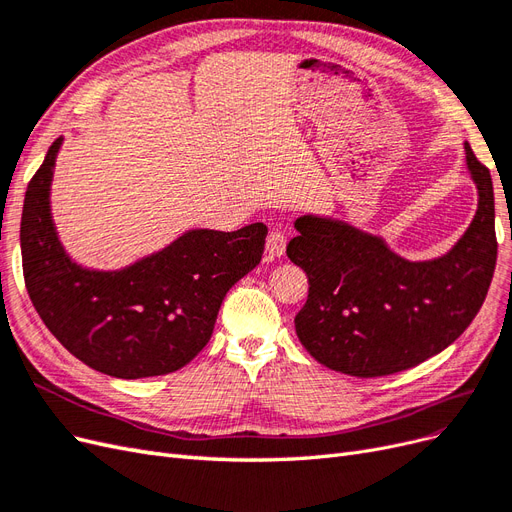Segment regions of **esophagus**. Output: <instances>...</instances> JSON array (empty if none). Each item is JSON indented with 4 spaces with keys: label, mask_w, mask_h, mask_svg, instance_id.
<instances>
[{
    "label": "esophagus",
    "mask_w": 512,
    "mask_h": 512,
    "mask_svg": "<svg viewBox=\"0 0 512 512\" xmlns=\"http://www.w3.org/2000/svg\"><path fill=\"white\" fill-rule=\"evenodd\" d=\"M287 249V236L280 232V229H272L268 240H266V259H276L280 255H285Z\"/></svg>",
    "instance_id": "1"
}]
</instances>
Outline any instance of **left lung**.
Wrapping results in <instances>:
<instances>
[{
  "label": "left lung",
  "instance_id": "1",
  "mask_svg": "<svg viewBox=\"0 0 512 512\" xmlns=\"http://www.w3.org/2000/svg\"><path fill=\"white\" fill-rule=\"evenodd\" d=\"M478 210L466 234L434 261H406L385 242L319 217H300L289 259L308 274L295 315L304 349L359 378L402 372L447 349L481 310L498 259L491 174L466 142Z\"/></svg>",
  "mask_w": 512,
  "mask_h": 512
}]
</instances>
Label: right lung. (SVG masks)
<instances>
[{
    "label": "right lung",
    "mask_w": 512,
    "mask_h": 512,
    "mask_svg": "<svg viewBox=\"0 0 512 512\" xmlns=\"http://www.w3.org/2000/svg\"><path fill=\"white\" fill-rule=\"evenodd\" d=\"M57 138L29 180L21 255L31 304L51 334L82 364L117 378L176 372L208 344L225 293L263 255L268 227L193 229L119 272H91L65 255L48 191Z\"/></svg>",
    "instance_id": "1"
}]
</instances>
